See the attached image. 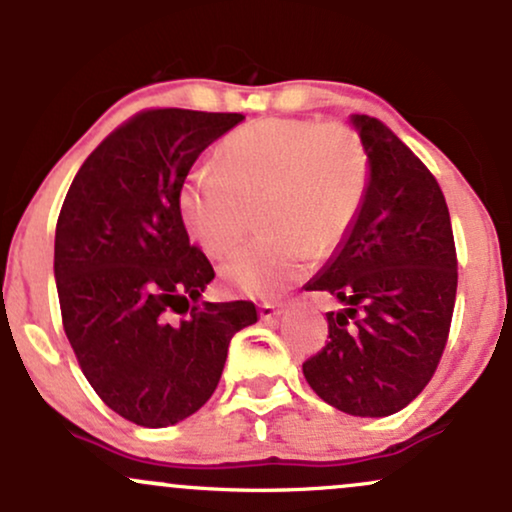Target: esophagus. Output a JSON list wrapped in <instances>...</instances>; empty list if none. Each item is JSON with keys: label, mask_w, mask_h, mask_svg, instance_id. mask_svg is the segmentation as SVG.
<instances>
[{"label": "esophagus", "mask_w": 512, "mask_h": 512, "mask_svg": "<svg viewBox=\"0 0 512 512\" xmlns=\"http://www.w3.org/2000/svg\"><path fill=\"white\" fill-rule=\"evenodd\" d=\"M281 313H284V308H281V305H274V303H262L260 305V317L264 322L276 320V317H279Z\"/></svg>", "instance_id": "1"}]
</instances>
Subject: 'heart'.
<instances>
[{"instance_id":"b5f03b06","label":"heart","mask_w":512,"mask_h":512,"mask_svg":"<svg viewBox=\"0 0 512 512\" xmlns=\"http://www.w3.org/2000/svg\"><path fill=\"white\" fill-rule=\"evenodd\" d=\"M368 163L356 134L313 120L252 122L221 146V163L199 166L180 190L190 238L223 257L238 248L260 207L264 236L221 267L228 291L276 298L342 243L361 209Z\"/></svg>"}]
</instances>
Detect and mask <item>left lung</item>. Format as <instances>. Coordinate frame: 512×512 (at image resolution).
<instances>
[{
    "label": "left lung",
    "instance_id": "left-lung-1",
    "mask_svg": "<svg viewBox=\"0 0 512 512\" xmlns=\"http://www.w3.org/2000/svg\"><path fill=\"white\" fill-rule=\"evenodd\" d=\"M368 182L349 233L305 291L330 293V342L303 363L315 395L351 416L416 399L448 342L457 293L450 211L436 178L392 129L351 115Z\"/></svg>",
    "mask_w": 512,
    "mask_h": 512
}]
</instances>
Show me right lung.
Masks as SVG:
<instances>
[{"label": "right lung", "instance_id": "obj_1", "mask_svg": "<svg viewBox=\"0 0 512 512\" xmlns=\"http://www.w3.org/2000/svg\"><path fill=\"white\" fill-rule=\"evenodd\" d=\"M245 117L144 110L105 137L64 197L55 231L62 325L96 395L137 426L192 416L219 385L255 303H207L214 267L190 243L180 190L195 161Z\"/></svg>", "mask_w": 512, "mask_h": 512}]
</instances>
